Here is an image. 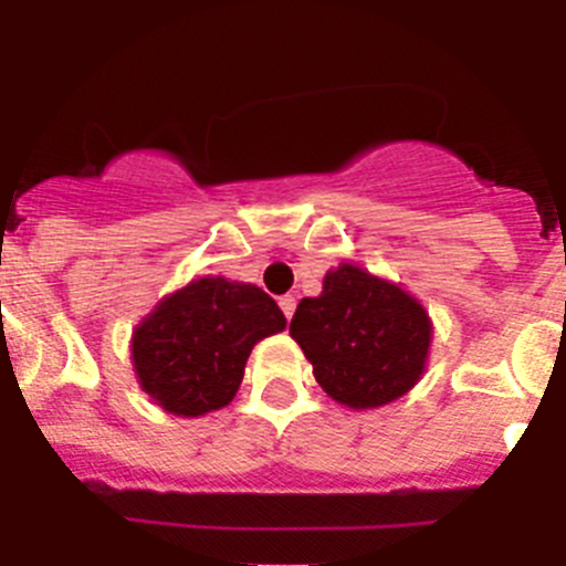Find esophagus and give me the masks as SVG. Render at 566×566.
I'll return each mask as SVG.
<instances>
[{"instance_id": "obj_1", "label": "esophagus", "mask_w": 566, "mask_h": 566, "mask_svg": "<svg viewBox=\"0 0 566 566\" xmlns=\"http://www.w3.org/2000/svg\"><path fill=\"white\" fill-rule=\"evenodd\" d=\"M277 303H280V308H283V314H286V317L292 319L294 308H297V300H294V294H283V297H280Z\"/></svg>"}]
</instances>
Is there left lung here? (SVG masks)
I'll return each mask as SVG.
<instances>
[{"mask_svg":"<svg viewBox=\"0 0 566 566\" xmlns=\"http://www.w3.org/2000/svg\"><path fill=\"white\" fill-rule=\"evenodd\" d=\"M289 334L314 379L345 408H379L408 394L424 371L431 317L417 297L343 263L323 280L319 297H303Z\"/></svg>","mask_w":566,"mask_h":566,"instance_id":"8db88e82","label":"left lung"}]
</instances>
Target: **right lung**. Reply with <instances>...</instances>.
<instances>
[{
    "label": "right lung",
    "mask_w": 566,
    "mask_h": 566,
    "mask_svg": "<svg viewBox=\"0 0 566 566\" xmlns=\"http://www.w3.org/2000/svg\"><path fill=\"white\" fill-rule=\"evenodd\" d=\"M286 317L263 289L201 277L167 297L133 332L135 377L175 417H203L234 399L254 345Z\"/></svg>",
    "instance_id": "add662e5"
}]
</instances>
